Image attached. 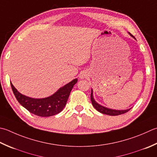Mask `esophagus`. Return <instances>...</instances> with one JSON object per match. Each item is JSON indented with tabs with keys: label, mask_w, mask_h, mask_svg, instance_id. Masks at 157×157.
<instances>
[{
	"label": "esophagus",
	"mask_w": 157,
	"mask_h": 157,
	"mask_svg": "<svg viewBox=\"0 0 157 157\" xmlns=\"http://www.w3.org/2000/svg\"><path fill=\"white\" fill-rule=\"evenodd\" d=\"M86 77V75L84 74V73H82V74L80 75V76H79V78H80L81 79H84Z\"/></svg>",
	"instance_id": "34e87169"
}]
</instances>
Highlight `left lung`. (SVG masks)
<instances>
[{
	"label": "left lung",
	"instance_id": "left-lung-1",
	"mask_svg": "<svg viewBox=\"0 0 157 157\" xmlns=\"http://www.w3.org/2000/svg\"><path fill=\"white\" fill-rule=\"evenodd\" d=\"M129 35L133 36V37L135 39L134 36L132 35L131 34L129 33ZM90 99H91V101H92V104H93V105L94 108L96 109L98 112H99L101 113H103V114H107V115H109V116H118V115H121V114H122V113H124L126 112H127L131 109V108H130V109H124V110H116V109L107 108V107H105L100 105V104L97 103L96 101H95L94 99L93 89L91 90Z\"/></svg>",
	"mask_w": 157,
	"mask_h": 157
}]
</instances>
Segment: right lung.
I'll return each mask as SVG.
<instances>
[{
  "label": "right lung",
  "mask_w": 157,
  "mask_h": 157,
  "mask_svg": "<svg viewBox=\"0 0 157 157\" xmlns=\"http://www.w3.org/2000/svg\"><path fill=\"white\" fill-rule=\"evenodd\" d=\"M77 82L78 79H74L60 88L51 96L42 99H35L25 96L19 93L11 82V86L15 98L24 108L35 115L41 117H49L58 114L63 109L66 105L71 91Z\"/></svg>",
  "instance_id": "1"
}]
</instances>
